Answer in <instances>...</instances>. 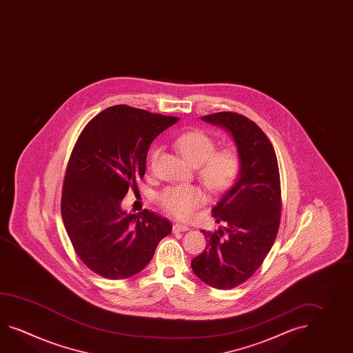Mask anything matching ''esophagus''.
<instances>
[{
  "label": "esophagus",
  "mask_w": 353,
  "mask_h": 353,
  "mask_svg": "<svg viewBox=\"0 0 353 353\" xmlns=\"http://www.w3.org/2000/svg\"><path fill=\"white\" fill-rule=\"evenodd\" d=\"M173 233H180V232H188L190 230V227L188 225H183V224H179V223H176L174 225H173Z\"/></svg>",
  "instance_id": "esophagus-1"
}]
</instances>
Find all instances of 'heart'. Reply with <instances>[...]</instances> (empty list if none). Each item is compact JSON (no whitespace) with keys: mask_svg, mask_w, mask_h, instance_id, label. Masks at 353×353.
<instances>
[{"mask_svg":"<svg viewBox=\"0 0 353 353\" xmlns=\"http://www.w3.org/2000/svg\"><path fill=\"white\" fill-rule=\"evenodd\" d=\"M174 145L188 162L199 165V177L212 194L227 191L242 170L239 153L233 148L216 150V141L204 132L191 130L181 134ZM159 149L152 152L150 163L156 161ZM205 200L204 191L199 186H174L165 188L158 195V203L163 210L181 220L190 219Z\"/></svg>","mask_w":353,"mask_h":353,"instance_id":"obj_1","label":"heart"}]
</instances>
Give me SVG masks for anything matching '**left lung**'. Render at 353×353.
<instances>
[{"instance_id": "1", "label": "left lung", "mask_w": 353, "mask_h": 353, "mask_svg": "<svg viewBox=\"0 0 353 353\" xmlns=\"http://www.w3.org/2000/svg\"><path fill=\"white\" fill-rule=\"evenodd\" d=\"M201 119L232 134L242 161L238 180L212 208L224 230H203L206 250L191 261L201 281L228 290L252 277L274 245L281 220L280 172L274 147L256 123L232 111Z\"/></svg>"}]
</instances>
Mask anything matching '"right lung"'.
<instances>
[{"label":"right lung","instance_id":"obj_1","mask_svg":"<svg viewBox=\"0 0 353 353\" xmlns=\"http://www.w3.org/2000/svg\"><path fill=\"white\" fill-rule=\"evenodd\" d=\"M180 119L117 105L79 134L63 181L61 212L79 259L109 280L128 279L148 265L172 224L144 209L128 214L121 201L145 173L156 137Z\"/></svg>","mask_w":353,"mask_h":353}]
</instances>
